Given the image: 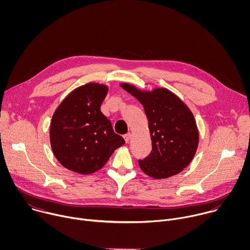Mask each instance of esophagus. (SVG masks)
Returning <instances> with one entry per match:
<instances>
[{"label": "esophagus", "instance_id": "1", "mask_svg": "<svg viewBox=\"0 0 250 250\" xmlns=\"http://www.w3.org/2000/svg\"><path fill=\"white\" fill-rule=\"evenodd\" d=\"M130 133L128 132V133H126V134H125L124 135V138H125V142H128L129 141V139H130Z\"/></svg>", "mask_w": 250, "mask_h": 250}]
</instances>
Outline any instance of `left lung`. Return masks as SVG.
<instances>
[{"label":"left lung","instance_id":"left-lung-1","mask_svg":"<svg viewBox=\"0 0 250 250\" xmlns=\"http://www.w3.org/2000/svg\"><path fill=\"white\" fill-rule=\"evenodd\" d=\"M144 105L152 141L150 154L138 160L139 167L156 179L181 172L192 161L199 142L195 119L186 104L167 89L140 92L121 85Z\"/></svg>","mask_w":250,"mask_h":250}]
</instances>
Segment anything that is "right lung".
<instances>
[{
	"instance_id": "add662e5",
	"label": "right lung",
	"mask_w": 250,
	"mask_h": 250,
	"mask_svg": "<svg viewBox=\"0 0 250 250\" xmlns=\"http://www.w3.org/2000/svg\"><path fill=\"white\" fill-rule=\"evenodd\" d=\"M106 93L104 85L86 84L71 92L55 111L50 142L55 157L65 168L84 175L94 173L125 145L101 112Z\"/></svg>"
}]
</instances>
